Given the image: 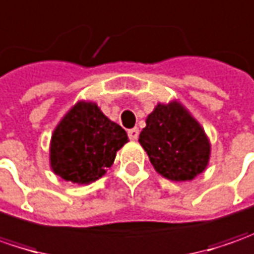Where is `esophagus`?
Returning <instances> with one entry per match:
<instances>
[{
  "label": "esophagus",
  "instance_id": "34e87169",
  "mask_svg": "<svg viewBox=\"0 0 254 254\" xmlns=\"http://www.w3.org/2000/svg\"><path fill=\"white\" fill-rule=\"evenodd\" d=\"M127 135H129V139L130 140H136L139 138V129L138 127H132L127 130Z\"/></svg>",
  "mask_w": 254,
  "mask_h": 254
}]
</instances>
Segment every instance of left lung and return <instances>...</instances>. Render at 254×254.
Masks as SVG:
<instances>
[{"mask_svg": "<svg viewBox=\"0 0 254 254\" xmlns=\"http://www.w3.org/2000/svg\"><path fill=\"white\" fill-rule=\"evenodd\" d=\"M139 143L155 171L172 182L192 181L210 159V142L204 129L179 101L155 106Z\"/></svg>", "mask_w": 254, "mask_h": 254, "instance_id": "1", "label": "left lung"}]
</instances>
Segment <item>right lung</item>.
Here are the masks:
<instances>
[{
	"label": "right lung",
	"mask_w": 254,
	"mask_h": 254,
	"mask_svg": "<svg viewBox=\"0 0 254 254\" xmlns=\"http://www.w3.org/2000/svg\"><path fill=\"white\" fill-rule=\"evenodd\" d=\"M127 140L125 129L104 115L95 102L79 101L54 129L51 169L66 182L89 185L105 175Z\"/></svg>",
	"instance_id": "right-lung-1"
}]
</instances>
